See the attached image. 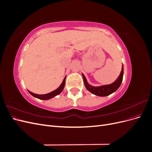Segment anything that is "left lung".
<instances>
[{
    "label": "left lung",
    "instance_id": "8db88e82",
    "mask_svg": "<svg viewBox=\"0 0 152 152\" xmlns=\"http://www.w3.org/2000/svg\"><path fill=\"white\" fill-rule=\"evenodd\" d=\"M123 74H124V67L122 65L121 74L118 76L117 79L115 81L113 82V83L111 84L102 86L99 87H93L89 85L88 83H87L86 77L84 75L83 73H82V77H83L84 82L86 89L89 91H90L91 93L99 96H107L114 93V92L116 91L118 89V87H120L123 79Z\"/></svg>",
    "mask_w": 152,
    "mask_h": 152
}]
</instances>
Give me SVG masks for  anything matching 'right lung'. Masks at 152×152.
Listing matches in <instances>:
<instances>
[{"mask_svg": "<svg viewBox=\"0 0 152 152\" xmlns=\"http://www.w3.org/2000/svg\"><path fill=\"white\" fill-rule=\"evenodd\" d=\"M65 79H66V77H65V79H63V81L61 83V84L60 85L58 88L56 90H54L52 92H50V93L46 94H34L33 93H31L30 91H28L29 93L30 94H31L34 97L37 98H39L40 99H43V100H47V99H49L50 98H52L54 96H56V95L60 94L61 93V91H63V89H64V87H65Z\"/></svg>", "mask_w": 152, "mask_h": 152, "instance_id": "right-lung-1", "label": "right lung"}]
</instances>
